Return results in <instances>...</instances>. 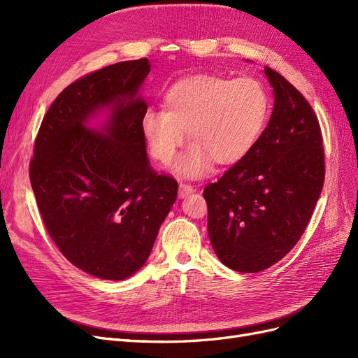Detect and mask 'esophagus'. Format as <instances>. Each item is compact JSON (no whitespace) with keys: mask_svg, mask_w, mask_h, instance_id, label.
<instances>
[{"mask_svg":"<svg viewBox=\"0 0 358 358\" xmlns=\"http://www.w3.org/2000/svg\"><path fill=\"white\" fill-rule=\"evenodd\" d=\"M194 191V187L192 185H189V183H179V197L180 199H183V197H187V196H189V194H192Z\"/></svg>","mask_w":358,"mask_h":358,"instance_id":"34e87169","label":"esophagus"}]
</instances>
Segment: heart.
Here are the masks:
<instances>
[{
	"label": "heart",
	"mask_w": 358,
	"mask_h": 358,
	"mask_svg": "<svg viewBox=\"0 0 358 358\" xmlns=\"http://www.w3.org/2000/svg\"><path fill=\"white\" fill-rule=\"evenodd\" d=\"M268 117V96L251 78L225 79L199 74L171 85L162 112L142 116V134L150 155L167 166L185 143L191 146L175 164L182 178H201L213 162L222 167L245 159L262 137Z\"/></svg>",
	"instance_id": "heart-1"
}]
</instances>
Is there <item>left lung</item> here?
Returning <instances> with one entry per match:
<instances>
[{"label": "left lung", "instance_id": "obj_1", "mask_svg": "<svg viewBox=\"0 0 358 358\" xmlns=\"http://www.w3.org/2000/svg\"><path fill=\"white\" fill-rule=\"evenodd\" d=\"M275 104L245 159L204 188L215 254L236 272L257 273L282 259L305 233L324 183L318 119L294 86L266 67Z\"/></svg>", "mask_w": 358, "mask_h": 358}]
</instances>
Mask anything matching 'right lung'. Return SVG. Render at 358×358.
Here are the masks:
<instances>
[{
	"mask_svg": "<svg viewBox=\"0 0 358 358\" xmlns=\"http://www.w3.org/2000/svg\"><path fill=\"white\" fill-rule=\"evenodd\" d=\"M149 71L146 58L124 61L69 85L43 117L29 164L53 242L100 279L122 280L145 266L178 197V182L150 167L140 128Z\"/></svg>",
	"mask_w": 358,
	"mask_h": 358,
	"instance_id": "right-lung-1",
	"label": "right lung"
}]
</instances>
